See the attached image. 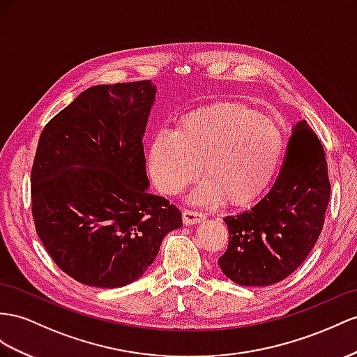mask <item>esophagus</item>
Segmentation results:
<instances>
[{
	"label": "esophagus",
	"mask_w": 357,
	"mask_h": 357,
	"mask_svg": "<svg viewBox=\"0 0 357 357\" xmlns=\"http://www.w3.org/2000/svg\"><path fill=\"white\" fill-rule=\"evenodd\" d=\"M205 220V215L199 211H193V209H185L184 213H182V222L185 225H196Z\"/></svg>",
	"instance_id": "esophagus-1"
}]
</instances>
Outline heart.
<instances>
[{
	"mask_svg": "<svg viewBox=\"0 0 357 357\" xmlns=\"http://www.w3.org/2000/svg\"><path fill=\"white\" fill-rule=\"evenodd\" d=\"M285 149L280 126L240 104L208 105L161 130L149 146V173L161 193L176 196L199 175L196 204L225 199L248 205L268 188Z\"/></svg>",
	"mask_w": 357,
	"mask_h": 357,
	"instance_id": "b5f03b06",
	"label": "heart"
}]
</instances>
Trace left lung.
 Listing matches in <instances>:
<instances>
[{
    "label": "left lung",
    "mask_w": 357,
    "mask_h": 357,
    "mask_svg": "<svg viewBox=\"0 0 357 357\" xmlns=\"http://www.w3.org/2000/svg\"><path fill=\"white\" fill-rule=\"evenodd\" d=\"M331 181L321 142L306 121L289 137L287 157L268 193L248 211L227 215L226 252L218 266L232 282L267 287L288 278L323 231Z\"/></svg>",
    "instance_id": "left-lung-1"
}]
</instances>
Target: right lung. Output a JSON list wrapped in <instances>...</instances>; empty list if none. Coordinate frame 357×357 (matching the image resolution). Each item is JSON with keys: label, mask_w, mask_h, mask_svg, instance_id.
<instances>
[{"label": "right lung", "mask_w": 357, "mask_h": 357, "mask_svg": "<svg viewBox=\"0 0 357 357\" xmlns=\"http://www.w3.org/2000/svg\"><path fill=\"white\" fill-rule=\"evenodd\" d=\"M151 79L95 86L43 128L31 169V213L45 249L72 279L121 288L143 276L181 211L151 195L143 135Z\"/></svg>", "instance_id": "obj_1"}]
</instances>
